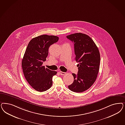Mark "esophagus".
<instances>
[{
	"label": "esophagus",
	"instance_id": "obj_1",
	"mask_svg": "<svg viewBox=\"0 0 125 125\" xmlns=\"http://www.w3.org/2000/svg\"><path fill=\"white\" fill-rule=\"evenodd\" d=\"M59 73H60L61 75H64L66 74V73L63 72H62V71H60Z\"/></svg>",
	"mask_w": 125,
	"mask_h": 125
}]
</instances>
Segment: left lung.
Listing matches in <instances>:
<instances>
[{
  "mask_svg": "<svg viewBox=\"0 0 125 125\" xmlns=\"http://www.w3.org/2000/svg\"><path fill=\"white\" fill-rule=\"evenodd\" d=\"M67 38L74 44L75 60L79 63L78 73H73V82L68 87L73 92L82 93L96 81L99 69L100 53L93 40L85 34L75 33Z\"/></svg>",
  "mask_w": 125,
  "mask_h": 125,
  "instance_id": "left-lung-1",
  "label": "left lung"
}]
</instances>
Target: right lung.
Wrapping results in <instances>:
<instances>
[{"label":"right lung","instance_id":"1","mask_svg":"<svg viewBox=\"0 0 125 125\" xmlns=\"http://www.w3.org/2000/svg\"><path fill=\"white\" fill-rule=\"evenodd\" d=\"M58 37L42 35L32 39L29 42L22 60L24 76L32 88L40 92L50 88L52 77L56 71L45 68L42 64L48 55L50 45L56 43Z\"/></svg>","mask_w":125,"mask_h":125}]
</instances>
